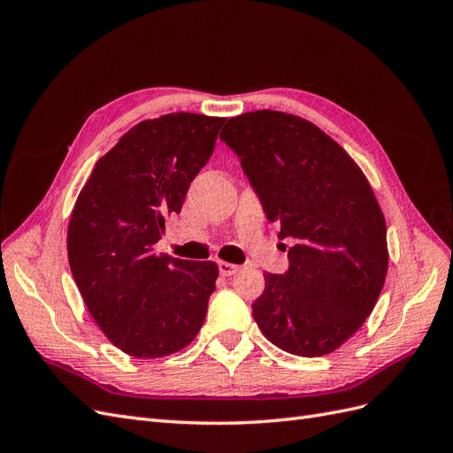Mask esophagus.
<instances>
[{
	"mask_svg": "<svg viewBox=\"0 0 453 453\" xmlns=\"http://www.w3.org/2000/svg\"><path fill=\"white\" fill-rule=\"evenodd\" d=\"M238 270H240L238 265L225 263V260H221V263H219V272H221V276H234Z\"/></svg>",
	"mask_w": 453,
	"mask_h": 453,
	"instance_id": "1",
	"label": "esophagus"
}]
</instances>
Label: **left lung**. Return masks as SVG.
I'll return each instance as SVG.
<instances>
[{"instance_id":"left-lung-1","label":"left lung","mask_w":453,"mask_h":453,"mask_svg":"<svg viewBox=\"0 0 453 453\" xmlns=\"http://www.w3.org/2000/svg\"><path fill=\"white\" fill-rule=\"evenodd\" d=\"M221 140L240 157L289 248V270L265 273L253 318L280 349L323 357L359 331L388 273V228L355 160L310 120L270 111L228 119Z\"/></svg>"}]
</instances>
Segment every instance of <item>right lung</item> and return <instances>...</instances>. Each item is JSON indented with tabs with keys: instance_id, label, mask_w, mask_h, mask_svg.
Here are the masks:
<instances>
[{
	"instance_id": "obj_1",
	"label": "right lung",
	"mask_w": 453,
	"mask_h": 453,
	"mask_svg": "<svg viewBox=\"0 0 453 453\" xmlns=\"http://www.w3.org/2000/svg\"><path fill=\"white\" fill-rule=\"evenodd\" d=\"M225 120L181 111L140 122L96 162L77 196L67 226L73 280L102 333L132 357H166L203 325L217 265L158 257L153 245Z\"/></svg>"
}]
</instances>
